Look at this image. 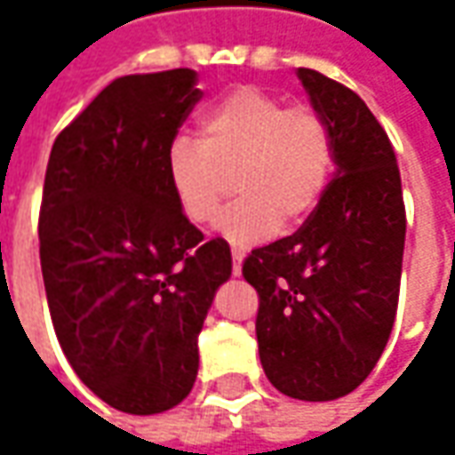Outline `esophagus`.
<instances>
[{
	"mask_svg": "<svg viewBox=\"0 0 455 455\" xmlns=\"http://www.w3.org/2000/svg\"><path fill=\"white\" fill-rule=\"evenodd\" d=\"M243 273V251L233 248V275H240Z\"/></svg>",
	"mask_w": 455,
	"mask_h": 455,
	"instance_id": "obj_1",
	"label": "esophagus"
}]
</instances>
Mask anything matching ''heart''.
Wrapping results in <instances>:
<instances>
[{
    "mask_svg": "<svg viewBox=\"0 0 455 455\" xmlns=\"http://www.w3.org/2000/svg\"><path fill=\"white\" fill-rule=\"evenodd\" d=\"M197 126L200 139L180 133L164 151L166 184L184 218H212L233 172L240 197L218 218L230 243L255 245L314 212L334 169V133L316 108L243 85L202 108Z\"/></svg>",
    "mask_w": 455,
    "mask_h": 455,
    "instance_id": "1",
    "label": "heart"
}]
</instances>
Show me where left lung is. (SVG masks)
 <instances>
[{"mask_svg": "<svg viewBox=\"0 0 455 455\" xmlns=\"http://www.w3.org/2000/svg\"><path fill=\"white\" fill-rule=\"evenodd\" d=\"M311 106L334 133L337 172L306 222L243 263L258 291L263 372L296 400L344 397L390 339L400 293L405 204L393 144L367 103L299 68Z\"/></svg>", "mask_w": 455, "mask_h": 455, "instance_id": "1", "label": "left lung"}]
</instances>
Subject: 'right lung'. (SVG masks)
Instances as JSON below:
<instances>
[{"label":"right lung","mask_w":455,"mask_h":455,"mask_svg":"<svg viewBox=\"0 0 455 455\" xmlns=\"http://www.w3.org/2000/svg\"><path fill=\"white\" fill-rule=\"evenodd\" d=\"M202 98L189 68L124 76L55 139L40 207L52 326L76 375L132 415L189 395L230 245L184 218L164 151Z\"/></svg>","instance_id":"add662e5"}]
</instances>
